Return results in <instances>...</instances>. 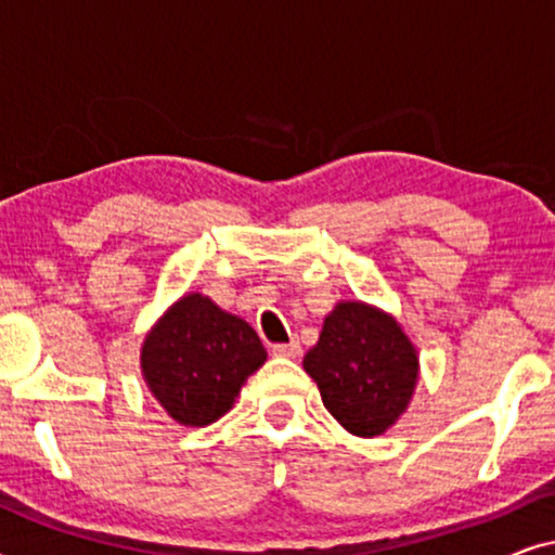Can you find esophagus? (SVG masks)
Masks as SVG:
<instances>
[{
    "label": "esophagus",
    "mask_w": 555,
    "mask_h": 555,
    "mask_svg": "<svg viewBox=\"0 0 555 555\" xmlns=\"http://www.w3.org/2000/svg\"><path fill=\"white\" fill-rule=\"evenodd\" d=\"M272 353L280 356V359H298L300 344L298 340H291V344H278V346H272Z\"/></svg>",
    "instance_id": "obj_1"
}]
</instances>
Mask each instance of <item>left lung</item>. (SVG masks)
<instances>
[{
  "label": "left lung",
  "instance_id": "obj_1",
  "mask_svg": "<svg viewBox=\"0 0 555 555\" xmlns=\"http://www.w3.org/2000/svg\"><path fill=\"white\" fill-rule=\"evenodd\" d=\"M323 406L356 437H378L409 409L420 353L401 323L363 300H340L302 359Z\"/></svg>",
  "mask_w": 555,
  "mask_h": 555
}]
</instances>
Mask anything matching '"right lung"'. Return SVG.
Instances as JSON below:
<instances>
[{
	"mask_svg": "<svg viewBox=\"0 0 555 555\" xmlns=\"http://www.w3.org/2000/svg\"><path fill=\"white\" fill-rule=\"evenodd\" d=\"M264 361L253 325L202 293L166 308L141 346L143 382L181 427H207L224 416Z\"/></svg>",
	"mask_w": 555,
	"mask_h": 555,
	"instance_id": "obj_1",
	"label": "right lung"
}]
</instances>
